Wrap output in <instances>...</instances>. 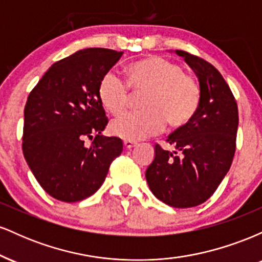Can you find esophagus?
<instances>
[{
  "mask_svg": "<svg viewBox=\"0 0 262 262\" xmlns=\"http://www.w3.org/2000/svg\"><path fill=\"white\" fill-rule=\"evenodd\" d=\"M123 145H124L125 149H132V148H134L135 145H137V143H135V141H133V140H124V141H123Z\"/></svg>",
  "mask_w": 262,
  "mask_h": 262,
  "instance_id": "34e87169",
  "label": "esophagus"
}]
</instances>
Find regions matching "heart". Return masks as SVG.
<instances>
[{
  "label": "heart",
  "instance_id": "heart-1",
  "mask_svg": "<svg viewBox=\"0 0 262 262\" xmlns=\"http://www.w3.org/2000/svg\"><path fill=\"white\" fill-rule=\"evenodd\" d=\"M133 92L145 91L140 106L143 111L124 112L110 124L111 133L125 140H140L164 129L182 127L191 121L201 102L197 81L183 74L176 62L162 56L150 55L132 62L127 68V83L114 71H108L98 85V97L108 112H122Z\"/></svg>",
  "mask_w": 262,
  "mask_h": 262
}]
</instances>
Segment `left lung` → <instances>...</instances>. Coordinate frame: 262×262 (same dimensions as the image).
<instances>
[{
	"label": "left lung",
	"mask_w": 262,
	"mask_h": 262,
	"mask_svg": "<svg viewBox=\"0 0 262 262\" xmlns=\"http://www.w3.org/2000/svg\"><path fill=\"white\" fill-rule=\"evenodd\" d=\"M175 53L198 77L201 102L191 121L167 137L173 151L156 144L145 177L156 198L175 208H191L206 202L229 171L239 116L235 98L214 66L183 50Z\"/></svg>",
	"instance_id": "left-lung-1"
}]
</instances>
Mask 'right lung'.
Returning a JSON list of instances; mask_svg holds the SVG:
<instances>
[{
	"label": "right lung",
	"instance_id": "add662e5",
	"mask_svg": "<svg viewBox=\"0 0 262 262\" xmlns=\"http://www.w3.org/2000/svg\"><path fill=\"white\" fill-rule=\"evenodd\" d=\"M123 52L79 50L48 69L25 107L23 155L39 185L62 202H77L101 187L121 155L119 138L103 137L108 119L98 85ZM87 140H92L90 146Z\"/></svg>",
	"mask_w": 262,
	"mask_h": 262
}]
</instances>
